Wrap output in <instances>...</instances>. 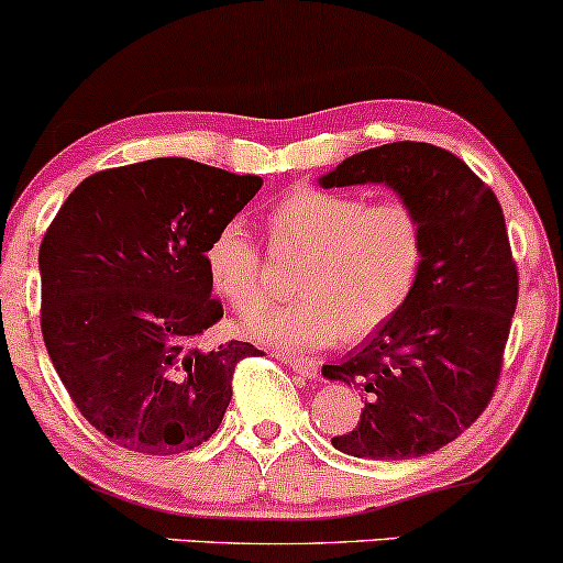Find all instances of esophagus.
Instances as JSON below:
<instances>
[{
  "instance_id": "1",
  "label": "esophagus",
  "mask_w": 563,
  "mask_h": 563,
  "mask_svg": "<svg viewBox=\"0 0 563 563\" xmlns=\"http://www.w3.org/2000/svg\"><path fill=\"white\" fill-rule=\"evenodd\" d=\"M286 364H288L290 369L299 372V375H303V377H314V375H317V362H314V358L288 354V356H286Z\"/></svg>"
}]
</instances>
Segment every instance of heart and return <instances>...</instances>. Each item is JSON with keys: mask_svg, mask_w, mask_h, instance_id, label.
<instances>
[{"mask_svg": "<svg viewBox=\"0 0 563 563\" xmlns=\"http://www.w3.org/2000/svg\"><path fill=\"white\" fill-rule=\"evenodd\" d=\"M267 228L277 246L301 254L299 299L273 307L246 324L256 341L317 349L338 335L358 341L388 324L415 294L428 254L424 220L409 201L301 186L269 209ZM209 286L239 314L267 299L260 249L239 220L212 233L205 246Z\"/></svg>", "mask_w": 563, "mask_h": 563, "instance_id": "1", "label": "heart"}]
</instances>
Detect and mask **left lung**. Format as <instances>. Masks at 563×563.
<instances>
[{
    "label": "left lung",
    "instance_id": "8db88e82",
    "mask_svg": "<svg viewBox=\"0 0 563 563\" xmlns=\"http://www.w3.org/2000/svg\"><path fill=\"white\" fill-rule=\"evenodd\" d=\"M364 183H385L422 214L428 254L404 309L322 375L364 393L358 424L335 449L398 462L443 449L490 404L519 275L496 194L456 154L396 141L320 178L322 188Z\"/></svg>",
    "mask_w": 563,
    "mask_h": 563
}]
</instances>
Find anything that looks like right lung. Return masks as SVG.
<instances>
[{
  "label": "right lung",
  "instance_id": "1",
  "mask_svg": "<svg viewBox=\"0 0 563 563\" xmlns=\"http://www.w3.org/2000/svg\"><path fill=\"white\" fill-rule=\"evenodd\" d=\"M262 188L183 157L88 175L38 249L42 333L73 404L128 451L170 456L214 435L252 343L201 349L220 322L205 246Z\"/></svg>",
  "mask_w": 563,
  "mask_h": 563
}]
</instances>
